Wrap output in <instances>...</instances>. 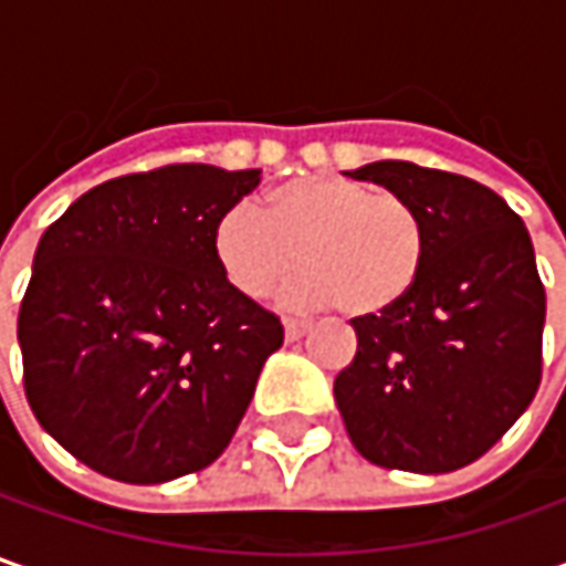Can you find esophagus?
I'll list each match as a JSON object with an SVG mask.
<instances>
[{
	"instance_id": "34e87169",
	"label": "esophagus",
	"mask_w": 566,
	"mask_h": 566,
	"mask_svg": "<svg viewBox=\"0 0 566 566\" xmlns=\"http://www.w3.org/2000/svg\"><path fill=\"white\" fill-rule=\"evenodd\" d=\"M283 327H286V339H302L308 331H312V324H308V321H293V317H290Z\"/></svg>"
}]
</instances>
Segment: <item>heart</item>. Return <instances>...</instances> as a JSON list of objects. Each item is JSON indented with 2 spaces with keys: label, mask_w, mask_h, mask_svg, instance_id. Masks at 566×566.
<instances>
[{
  "label": "heart",
  "mask_w": 566,
  "mask_h": 566,
  "mask_svg": "<svg viewBox=\"0 0 566 566\" xmlns=\"http://www.w3.org/2000/svg\"><path fill=\"white\" fill-rule=\"evenodd\" d=\"M213 258L235 293L261 298L302 268L293 298L368 317L394 308L424 264V223L412 201L346 176H302L273 188L264 210L227 207Z\"/></svg>",
  "instance_id": "obj_1"
}]
</instances>
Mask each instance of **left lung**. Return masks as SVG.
Returning <instances> with one entry per match:
<instances>
[{"mask_svg":"<svg viewBox=\"0 0 566 566\" xmlns=\"http://www.w3.org/2000/svg\"><path fill=\"white\" fill-rule=\"evenodd\" d=\"M349 176L416 205L424 264L394 308L353 317L359 349L334 380L339 416L375 467L463 469L504 438L542 380L533 239L501 195L467 176L406 160Z\"/></svg>","mask_w":566,"mask_h":566,"instance_id":"1","label":"left lung"}]
</instances>
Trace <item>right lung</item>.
Listing matches in <instances>:
<instances>
[{
    "label": "right lung",
    "instance_id": "obj_1",
    "mask_svg": "<svg viewBox=\"0 0 566 566\" xmlns=\"http://www.w3.org/2000/svg\"><path fill=\"white\" fill-rule=\"evenodd\" d=\"M258 182L207 164L132 172L43 232L18 312L24 394L84 467L160 485L232 441L283 324L229 286L210 239Z\"/></svg>",
    "mask_w": 566,
    "mask_h": 566
}]
</instances>
